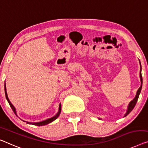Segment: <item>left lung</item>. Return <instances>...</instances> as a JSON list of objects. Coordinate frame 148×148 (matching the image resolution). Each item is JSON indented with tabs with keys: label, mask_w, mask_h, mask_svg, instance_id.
Masks as SVG:
<instances>
[{
	"label": "left lung",
	"mask_w": 148,
	"mask_h": 148,
	"mask_svg": "<svg viewBox=\"0 0 148 148\" xmlns=\"http://www.w3.org/2000/svg\"><path fill=\"white\" fill-rule=\"evenodd\" d=\"M140 66H141V64H140ZM141 70H142V68H140V80H141V84H142V85L140 86V87L139 88V89L138 90L137 94H136V96L135 98H134L133 99V100H132L131 102H130V103H129L128 108H127V112H126V114H125L124 117H125L126 116L128 115V114L132 112V110L134 109V108L135 107V106L136 104V102H137V101H138V99L139 98V96H140V92H141V90H142V73H141Z\"/></svg>",
	"instance_id": "left-lung-1"
}]
</instances>
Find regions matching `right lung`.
<instances>
[{
    "mask_svg": "<svg viewBox=\"0 0 148 148\" xmlns=\"http://www.w3.org/2000/svg\"><path fill=\"white\" fill-rule=\"evenodd\" d=\"M4 90H5V96H6V100H7L8 102L9 103V105L10 106L11 108H12V110H13V112H14V113L16 115V110H15V108L14 107V106H13V105L12 104V103H11V102H10V100H9V99H8V98L7 93H6V85H5V84H4ZM60 112H61V105L60 104V105H59V110H58V112L56 114V116H54V117H52V118L48 119V120L43 121V122H38V123H32V122H26V123H29V124H34V125H37V126H41V125H44L48 124V123H51L52 122H53V121L55 120L57 118H58V117L59 116V115H60Z\"/></svg>",
    "mask_w": 148,
    "mask_h": 148,
    "instance_id": "right-lung-1",
    "label": "right lung"
}]
</instances>
